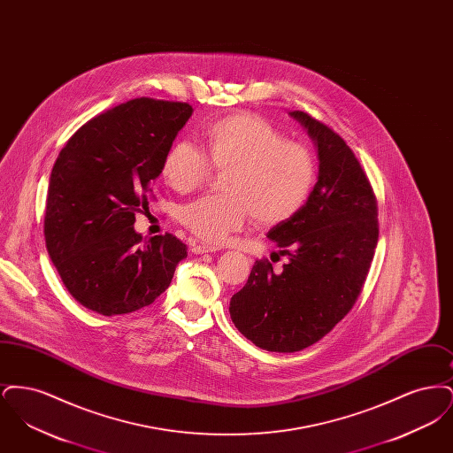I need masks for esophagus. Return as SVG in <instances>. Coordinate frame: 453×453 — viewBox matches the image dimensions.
Masks as SVG:
<instances>
[{"instance_id": "obj_1", "label": "esophagus", "mask_w": 453, "mask_h": 453, "mask_svg": "<svg viewBox=\"0 0 453 453\" xmlns=\"http://www.w3.org/2000/svg\"><path fill=\"white\" fill-rule=\"evenodd\" d=\"M217 246H212V244H207V242H194L192 244V251L196 253V255H203V253H216Z\"/></svg>"}]
</instances>
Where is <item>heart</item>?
I'll return each mask as SVG.
<instances>
[{"mask_svg": "<svg viewBox=\"0 0 453 453\" xmlns=\"http://www.w3.org/2000/svg\"><path fill=\"white\" fill-rule=\"evenodd\" d=\"M212 170L226 173L224 195H207L178 211L180 222L207 242H222L251 217L272 227L297 216L312 194L318 163L312 150L251 113L207 124L200 148L176 141L161 161V178L178 194L203 187Z\"/></svg>", "mask_w": 453, "mask_h": 453, "instance_id": "1", "label": "heart"}]
</instances>
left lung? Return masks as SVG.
Wrapping results in <instances>:
<instances>
[{
	"instance_id": "obj_1",
	"label": "left lung",
	"mask_w": 453,
	"mask_h": 453,
	"mask_svg": "<svg viewBox=\"0 0 453 453\" xmlns=\"http://www.w3.org/2000/svg\"><path fill=\"white\" fill-rule=\"evenodd\" d=\"M319 152V178L297 216L275 226L281 270L258 259L229 312L237 329L266 351L294 353L318 343L351 311L379 239L370 180L345 139L307 111L290 113ZM275 261V259H273Z\"/></svg>"
}]
</instances>
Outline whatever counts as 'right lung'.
<instances>
[{"label": "right lung", "mask_w": 453, "mask_h": 453, "mask_svg": "<svg viewBox=\"0 0 453 453\" xmlns=\"http://www.w3.org/2000/svg\"><path fill=\"white\" fill-rule=\"evenodd\" d=\"M194 108L134 98L93 117L59 152L49 180L45 246L69 294L89 311L119 316L156 301L187 246L170 233L134 231L150 212L161 161Z\"/></svg>", "instance_id": "add662e5"}]
</instances>
